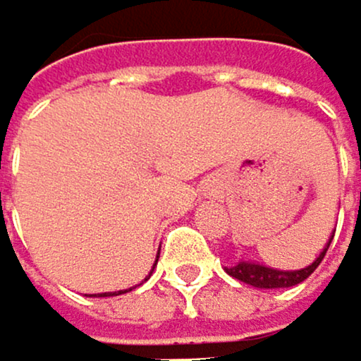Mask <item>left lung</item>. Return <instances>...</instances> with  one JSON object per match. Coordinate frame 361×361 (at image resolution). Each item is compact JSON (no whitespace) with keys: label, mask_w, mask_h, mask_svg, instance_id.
Here are the masks:
<instances>
[{"label":"left lung","mask_w":361,"mask_h":361,"mask_svg":"<svg viewBox=\"0 0 361 361\" xmlns=\"http://www.w3.org/2000/svg\"><path fill=\"white\" fill-rule=\"evenodd\" d=\"M331 241H334V234H331V239L326 243V247L320 252L318 259L302 267V269H291V271H285V269H274V267H265L261 263H250V261H241L236 263L234 267H228L226 271L230 274L232 279L241 281L245 285H252V287H259V289H279V287H293L298 285L302 281H307L311 274L316 271V267L322 263L324 254L331 245Z\"/></svg>","instance_id":"obj_1"}]
</instances>
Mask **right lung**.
<instances>
[{
  "instance_id": "1",
  "label": "right lung",
  "mask_w": 361,
  "mask_h": 361,
  "mask_svg": "<svg viewBox=\"0 0 361 361\" xmlns=\"http://www.w3.org/2000/svg\"><path fill=\"white\" fill-rule=\"evenodd\" d=\"M159 254V252H157ZM120 293H127V289L125 291H118V293H100V296H120Z\"/></svg>"
}]
</instances>
